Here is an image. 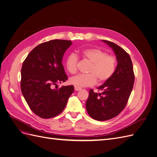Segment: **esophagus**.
Instances as JSON below:
<instances>
[{
  "label": "esophagus",
  "instance_id": "1",
  "mask_svg": "<svg viewBox=\"0 0 157 157\" xmlns=\"http://www.w3.org/2000/svg\"><path fill=\"white\" fill-rule=\"evenodd\" d=\"M81 90V88H79V87H77V86H75V91H79V90Z\"/></svg>",
  "mask_w": 157,
  "mask_h": 157
}]
</instances>
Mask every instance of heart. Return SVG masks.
I'll return each mask as SVG.
<instances>
[{
    "label": "heart",
    "instance_id": "b5f03b06",
    "mask_svg": "<svg viewBox=\"0 0 157 157\" xmlns=\"http://www.w3.org/2000/svg\"><path fill=\"white\" fill-rule=\"evenodd\" d=\"M80 54L85 59L91 62L88 74H79L69 79V83L77 87L94 86L97 82H103L110 78L115 73L117 67V59L114 56L107 54L105 51L98 48H84ZM78 57L75 53H71L65 59V67L71 74L77 71Z\"/></svg>",
    "mask_w": 157,
    "mask_h": 157
}]
</instances>
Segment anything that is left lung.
Wrapping results in <instances>:
<instances>
[{
	"instance_id": "left-lung-1",
	"label": "left lung",
	"mask_w": 157,
	"mask_h": 157,
	"mask_svg": "<svg viewBox=\"0 0 157 157\" xmlns=\"http://www.w3.org/2000/svg\"><path fill=\"white\" fill-rule=\"evenodd\" d=\"M115 52L117 66L112 77L98 89L90 90L86 102L88 115L99 121L115 117L126 105L134 83V73L130 57L127 52L112 42L102 40Z\"/></svg>"
}]
</instances>
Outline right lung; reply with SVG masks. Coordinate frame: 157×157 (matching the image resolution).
Segmentation results:
<instances>
[{
    "mask_svg": "<svg viewBox=\"0 0 157 157\" xmlns=\"http://www.w3.org/2000/svg\"><path fill=\"white\" fill-rule=\"evenodd\" d=\"M71 40L55 39L36 46L23 61L21 90L31 111L42 118L58 115L63 111L74 91L73 85L53 88L67 80L62 65Z\"/></svg>",
    "mask_w": 157,
    "mask_h": 157,
    "instance_id": "obj_1",
    "label": "right lung"
}]
</instances>
